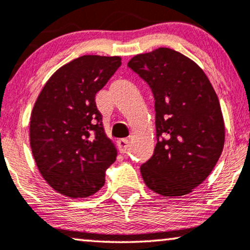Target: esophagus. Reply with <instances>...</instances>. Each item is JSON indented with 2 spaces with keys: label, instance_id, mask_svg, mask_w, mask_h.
Masks as SVG:
<instances>
[{
  "label": "esophagus",
  "instance_id": "34e87169",
  "mask_svg": "<svg viewBox=\"0 0 250 250\" xmlns=\"http://www.w3.org/2000/svg\"><path fill=\"white\" fill-rule=\"evenodd\" d=\"M117 145H118V148H119V151L121 153H126L128 151V146H129V142L127 139H121L117 141Z\"/></svg>",
  "mask_w": 250,
  "mask_h": 250
}]
</instances>
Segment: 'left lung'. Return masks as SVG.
Here are the masks:
<instances>
[{
  "label": "left lung",
  "instance_id": "1",
  "mask_svg": "<svg viewBox=\"0 0 250 250\" xmlns=\"http://www.w3.org/2000/svg\"><path fill=\"white\" fill-rule=\"evenodd\" d=\"M127 66L155 98L157 145L140 167L143 181L165 197L190 193L207 179L224 146L217 95L194 61L168 47L138 54Z\"/></svg>",
  "mask_w": 250,
  "mask_h": 250
}]
</instances>
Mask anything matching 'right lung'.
Wrapping results in <instances>:
<instances>
[{
  "label": "right lung",
  "mask_w": 250,
  "mask_h": 250,
  "mask_svg": "<svg viewBox=\"0 0 250 250\" xmlns=\"http://www.w3.org/2000/svg\"><path fill=\"white\" fill-rule=\"evenodd\" d=\"M121 57L83 56L60 67L34 104L32 152L49 186L63 196L85 198L104 187L117 150L104 133L95 94L121 67Z\"/></svg>",
  "instance_id": "right-lung-1"
}]
</instances>
